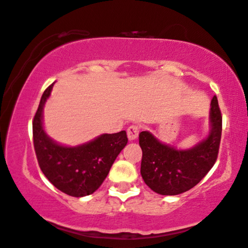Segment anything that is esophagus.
Masks as SVG:
<instances>
[{
	"label": "esophagus",
	"mask_w": 248,
	"mask_h": 248,
	"mask_svg": "<svg viewBox=\"0 0 248 248\" xmlns=\"http://www.w3.org/2000/svg\"><path fill=\"white\" fill-rule=\"evenodd\" d=\"M127 135L129 140H135L139 135V127L136 124H131L130 127L127 129Z\"/></svg>",
	"instance_id": "esophagus-1"
}]
</instances>
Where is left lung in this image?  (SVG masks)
<instances>
[{"label": "left lung", "instance_id": "obj_1", "mask_svg": "<svg viewBox=\"0 0 248 248\" xmlns=\"http://www.w3.org/2000/svg\"><path fill=\"white\" fill-rule=\"evenodd\" d=\"M210 107L209 136L187 150H178L148 131L139 134L142 150L141 172L143 182L155 193L179 195L195 187L208 173L217 160L221 138V112L216 95Z\"/></svg>", "mask_w": 248, "mask_h": 248}]
</instances>
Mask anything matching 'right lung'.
I'll return each mask as SVG.
<instances>
[{"label": "right lung", "instance_id": "right-lung-1", "mask_svg": "<svg viewBox=\"0 0 248 248\" xmlns=\"http://www.w3.org/2000/svg\"><path fill=\"white\" fill-rule=\"evenodd\" d=\"M53 83L44 90L33 118V145L44 176L59 190L73 197L94 193L108 176L118 155L127 145L125 131L105 134L78 147H64L54 142L44 132L42 111Z\"/></svg>", "mask_w": 248, "mask_h": 248}]
</instances>
